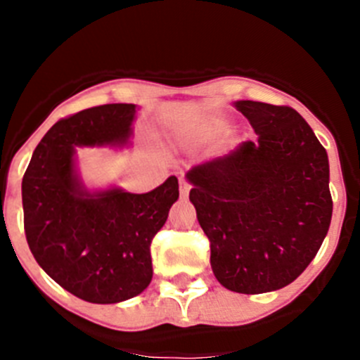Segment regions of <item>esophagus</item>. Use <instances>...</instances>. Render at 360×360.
<instances>
[{
  "label": "esophagus",
  "instance_id": "esophagus-1",
  "mask_svg": "<svg viewBox=\"0 0 360 360\" xmlns=\"http://www.w3.org/2000/svg\"><path fill=\"white\" fill-rule=\"evenodd\" d=\"M189 189H191V184L187 182V180H184V178H180V195L187 196L189 195Z\"/></svg>",
  "mask_w": 360,
  "mask_h": 360
}]
</instances>
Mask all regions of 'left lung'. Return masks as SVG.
Returning <instances> with one entry per match:
<instances>
[{
  "label": "left lung",
  "mask_w": 360,
  "mask_h": 360,
  "mask_svg": "<svg viewBox=\"0 0 360 360\" xmlns=\"http://www.w3.org/2000/svg\"><path fill=\"white\" fill-rule=\"evenodd\" d=\"M257 142L187 173L189 198L225 288L263 294L301 276L332 219L330 165L307 120L290 106L238 101Z\"/></svg>",
  "instance_id": "left-lung-1"
}]
</instances>
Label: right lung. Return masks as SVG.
Here are the masks:
<instances>
[{
    "label": "right lung",
    "instance_id": "right-lung-1",
    "mask_svg": "<svg viewBox=\"0 0 360 360\" xmlns=\"http://www.w3.org/2000/svg\"><path fill=\"white\" fill-rule=\"evenodd\" d=\"M135 111V104H104L57 120L21 184L25 236L36 262L88 303H120L148 287L151 241L178 200L176 176L146 195H90L73 173V148L124 144Z\"/></svg>",
    "mask_w": 360,
    "mask_h": 360
}]
</instances>
